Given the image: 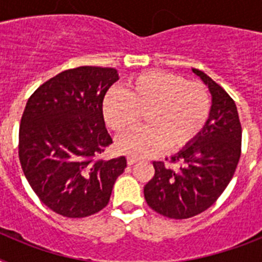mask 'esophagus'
I'll list each match as a JSON object with an SVG mask.
<instances>
[{"instance_id":"34e87169","label":"esophagus","mask_w":262,"mask_h":262,"mask_svg":"<svg viewBox=\"0 0 262 262\" xmlns=\"http://www.w3.org/2000/svg\"><path fill=\"white\" fill-rule=\"evenodd\" d=\"M138 161L139 159H136V157H133V156H129L128 159H127V164H128V165H134V164L138 163Z\"/></svg>"}]
</instances>
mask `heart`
<instances>
[{"label":"heart","mask_w":262,"mask_h":262,"mask_svg":"<svg viewBox=\"0 0 262 262\" xmlns=\"http://www.w3.org/2000/svg\"><path fill=\"white\" fill-rule=\"evenodd\" d=\"M211 99L202 82L182 76L148 71L129 78L122 92H111L103 102L106 123L117 134L129 133L142 115L147 126L124 136L118 149L147 157L178 152L195 140L209 119Z\"/></svg>","instance_id":"b5f03b06"}]
</instances>
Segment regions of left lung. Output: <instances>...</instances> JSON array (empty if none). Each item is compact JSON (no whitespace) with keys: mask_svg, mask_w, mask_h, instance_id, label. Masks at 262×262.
<instances>
[{"mask_svg":"<svg viewBox=\"0 0 262 262\" xmlns=\"http://www.w3.org/2000/svg\"><path fill=\"white\" fill-rule=\"evenodd\" d=\"M210 89V117L191 144L172 156L178 169L154 161L155 176L144 186L148 206L170 219L195 216L221 196L242 155V124L235 101L205 72L193 68Z\"/></svg>","mask_w":262,"mask_h":262,"instance_id":"obj_1","label":"left lung"}]
</instances>
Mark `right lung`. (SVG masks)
<instances>
[{"label": "right lung", "instance_id": "1", "mask_svg": "<svg viewBox=\"0 0 262 262\" xmlns=\"http://www.w3.org/2000/svg\"><path fill=\"white\" fill-rule=\"evenodd\" d=\"M118 80L114 68L78 67L46 81L27 101L20 165L39 200L56 214L85 217L101 211L124 172V156L98 157L113 143L102 106Z\"/></svg>", "mask_w": 262, "mask_h": 262}]
</instances>
